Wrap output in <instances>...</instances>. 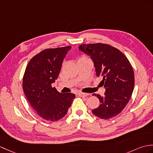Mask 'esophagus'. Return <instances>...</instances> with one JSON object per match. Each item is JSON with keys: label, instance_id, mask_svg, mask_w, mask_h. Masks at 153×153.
<instances>
[{"label": "esophagus", "instance_id": "34e87169", "mask_svg": "<svg viewBox=\"0 0 153 153\" xmlns=\"http://www.w3.org/2000/svg\"><path fill=\"white\" fill-rule=\"evenodd\" d=\"M78 95L80 96V97H87L88 94L84 93H78Z\"/></svg>", "mask_w": 153, "mask_h": 153}]
</instances>
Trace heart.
Masks as SVG:
<instances>
[{
  "instance_id": "heart-1",
  "label": "heart",
  "mask_w": 153,
  "mask_h": 153,
  "mask_svg": "<svg viewBox=\"0 0 153 153\" xmlns=\"http://www.w3.org/2000/svg\"><path fill=\"white\" fill-rule=\"evenodd\" d=\"M86 58H87V57H86V56H81V57L80 58V59H86Z\"/></svg>"
}]
</instances>
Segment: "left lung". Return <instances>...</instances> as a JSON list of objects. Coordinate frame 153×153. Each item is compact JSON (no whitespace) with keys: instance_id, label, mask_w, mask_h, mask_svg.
Instances as JSON below:
<instances>
[{"instance_id":"obj_1","label":"left lung","mask_w":153,"mask_h":153,"mask_svg":"<svg viewBox=\"0 0 153 153\" xmlns=\"http://www.w3.org/2000/svg\"><path fill=\"white\" fill-rule=\"evenodd\" d=\"M79 49L91 56L97 76L102 77L101 83L105 88L104 97L94 94L100 104L92 112L102 119L113 118L123 111L132 97L134 88L132 66L121 51L108 44H82Z\"/></svg>"}]
</instances>
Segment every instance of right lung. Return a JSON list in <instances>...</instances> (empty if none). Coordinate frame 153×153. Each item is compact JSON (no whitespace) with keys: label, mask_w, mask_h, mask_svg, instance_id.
I'll use <instances>...</instances> for the list:
<instances>
[{"label":"right lung","mask_w":153,"mask_h":153,"mask_svg":"<svg viewBox=\"0 0 153 153\" xmlns=\"http://www.w3.org/2000/svg\"><path fill=\"white\" fill-rule=\"evenodd\" d=\"M71 46L46 49L32 58L23 78V88L27 100L45 120L56 121L68 112L76 96L60 93L51 85L57 79L64 59Z\"/></svg>","instance_id":"right-lung-1"}]
</instances>
